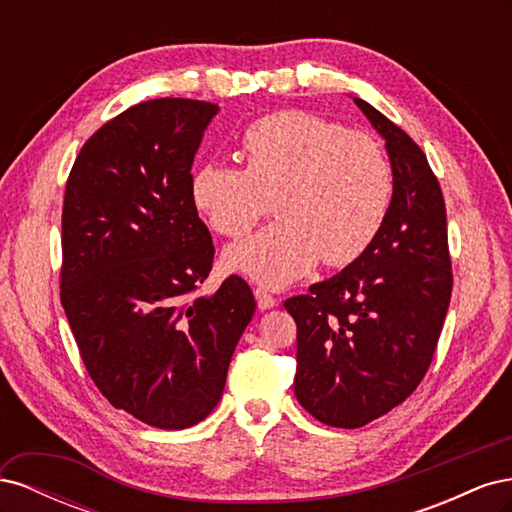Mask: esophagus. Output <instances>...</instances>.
<instances>
[{"label": "esophagus", "mask_w": 512, "mask_h": 512, "mask_svg": "<svg viewBox=\"0 0 512 512\" xmlns=\"http://www.w3.org/2000/svg\"><path fill=\"white\" fill-rule=\"evenodd\" d=\"M254 297H256V301H258V309H260V312H265V309H271V307L277 305V299L271 297V294H269L267 290H262V288H256V290H254Z\"/></svg>", "instance_id": "1"}]
</instances>
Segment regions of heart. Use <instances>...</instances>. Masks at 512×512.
Masks as SVG:
<instances>
[{
	"label": "heart",
	"mask_w": 512,
	"mask_h": 512,
	"mask_svg": "<svg viewBox=\"0 0 512 512\" xmlns=\"http://www.w3.org/2000/svg\"><path fill=\"white\" fill-rule=\"evenodd\" d=\"M245 168L207 162L190 177V200L207 224L241 237L269 211L280 220L232 245L226 269L267 288L354 262L374 243L393 200V168L374 136L301 111L247 128Z\"/></svg>",
	"instance_id": "b5f03b06"
}]
</instances>
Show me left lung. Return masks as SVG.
I'll return each mask as SVG.
<instances>
[{"instance_id":"left-lung-1","label":"left lung","mask_w":512,"mask_h":512,"mask_svg":"<svg viewBox=\"0 0 512 512\" xmlns=\"http://www.w3.org/2000/svg\"><path fill=\"white\" fill-rule=\"evenodd\" d=\"M352 100L386 143L391 209L365 254L284 303L297 322L294 395L342 429L391 412L421 384L453 290L444 198L425 153L374 106Z\"/></svg>"}]
</instances>
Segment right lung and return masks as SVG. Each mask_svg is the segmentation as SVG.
<instances>
[{
    "mask_svg": "<svg viewBox=\"0 0 512 512\" xmlns=\"http://www.w3.org/2000/svg\"><path fill=\"white\" fill-rule=\"evenodd\" d=\"M220 106L160 98L89 138L61 213V305L115 408L185 429L218 406L256 301L241 277L205 297L213 243L190 200L194 156Z\"/></svg>",
    "mask_w": 512,
    "mask_h": 512,
    "instance_id": "add662e5",
    "label": "right lung"
}]
</instances>
